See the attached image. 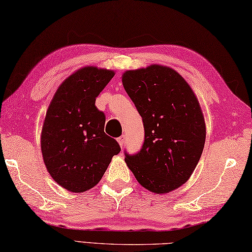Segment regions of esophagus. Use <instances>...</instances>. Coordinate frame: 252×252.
Here are the masks:
<instances>
[{"label": "esophagus", "mask_w": 252, "mask_h": 252, "mask_svg": "<svg viewBox=\"0 0 252 252\" xmlns=\"http://www.w3.org/2000/svg\"><path fill=\"white\" fill-rule=\"evenodd\" d=\"M118 143H119V145H120V147L122 148L123 147V144H125V141H126V136L125 135H122V136H120L119 138H118Z\"/></svg>", "instance_id": "obj_1"}]
</instances>
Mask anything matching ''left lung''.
Returning <instances> with one entry per match:
<instances>
[{
    "mask_svg": "<svg viewBox=\"0 0 252 252\" xmlns=\"http://www.w3.org/2000/svg\"><path fill=\"white\" fill-rule=\"evenodd\" d=\"M126 92L141 115L145 141L126 162L143 187L167 194L186 183L199 161L206 123L198 98L181 74L151 65L122 74Z\"/></svg>",
    "mask_w": 252,
    "mask_h": 252,
    "instance_id": "8db88e82",
    "label": "left lung"
}]
</instances>
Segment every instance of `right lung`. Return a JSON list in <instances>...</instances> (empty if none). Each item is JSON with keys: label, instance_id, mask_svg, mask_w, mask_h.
Masks as SVG:
<instances>
[{"label": "right lung", "instance_id": "add662e5", "mask_svg": "<svg viewBox=\"0 0 252 252\" xmlns=\"http://www.w3.org/2000/svg\"><path fill=\"white\" fill-rule=\"evenodd\" d=\"M114 76L109 69L80 68L63 80L47 108L41 132L42 157L52 179L69 191L93 189L121 151L104 132L105 115L95 106Z\"/></svg>", "mask_w": 252, "mask_h": 252}]
</instances>
